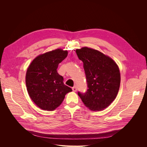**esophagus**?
Returning <instances> with one entry per match:
<instances>
[{"mask_svg":"<svg viewBox=\"0 0 147 147\" xmlns=\"http://www.w3.org/2000/svg\"><path fill=\"white\" fill-rule=\"evenodd\" d=\"M72 89H73V90L74 92H76L77 90H78V89H77V87H76V86H74V87H73V88H72Z\"/></svg>","mask_w":147,"mask_h":147,"instance_id":"1","label":"esophagus"}]
</instances>
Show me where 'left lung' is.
<instances>
[{
  "instance_id": "left-lung-1",
  "label": "left lung",
  "mask_w": 147,
  "mask_h": 147,
  "mask_svg": "<svg viewBox=\"0 0 147 147\" xmlns=\"http://www.w3.org/2000/svg\"><path fill=\"white\" fill-rule=\"evenodd\" d=\"M83 63L88 85L84 93L78 92L82 102L92 111L102 110L116 97L120 74L116 63L101 52L86 47L76 50Z\"/></svg>"
}]
</instances>
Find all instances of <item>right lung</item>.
<instances>
[{"instance_id": "right-lung-1", "label": "right lung", "mask_w": 147, "mask_h": 147, "mask_svg": "<svg viewBox=\"0 0 147 147\" xmlns=\"http://www.w3.org/2000/svg\"><path fill=\"white\" fill-rule=\"evenodd\" d=\"M67 55V51L61 49L46 52L37 57L27 69L26 83L28 95L42 110H55L65 95L72 91L64 84L63 77L57 70Z\"/></svg>"}]
</instances>
